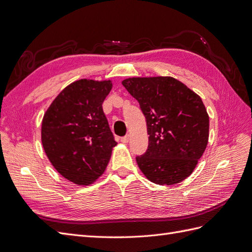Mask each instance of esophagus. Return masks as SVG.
<instances>
[{
    "label": "esophagus",
    "instance_id": "1",
    "mask_svg": "<svg viewBox=\"0 0 252 252\" xmlns=\"http://www.w3.org/2000/svg\"><path fill=\"white\" fill-rule=\"evenodd\" d=\"M128 141H129V135L128 134L125 135V136H122V138H121V142L122 143L126 144V143H128Z\"/></svg>",
    "mask_w": 252,
    "mask_h": 252
}]
</instances>
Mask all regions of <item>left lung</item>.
<instances>
[{"mask_svg":"<svg viewBox=\"0 0 252 252\" xmlns=\"http://www.w3.org/2000/svg\"><path fill=\"white\" fill-rule=\"evenodd\" d=\"M146 119L148 148L136 163L149 181L173 185L191 174L206 149L209 117L201 97L170 77L123 82Z\"/></svg>","mask_w":252,"mask_h":252,"instance_id":"obj_1","label":"left lung"}]
</instances>
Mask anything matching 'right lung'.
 Returning a JSON list of instances; mask_svg holds the SVG:
<instances>
[{
    "label": "right lung",
    "mask_w": 252,
    "mask_h": 252,
    "mask_svg": "<svg viewBox=\"0 0 252 252\" xmlns=\"http://www.w3.org/2000/svg\"><path fill=\"white\" fill-rule=\"evenodd\" d=\"M110 81L83 79L67 86L45 113L42 144L58 172L78 185H88L106 169L118 144L102 104Z\"/></svg>",
    "instance_id": "right-lung-1"
}]
</instances>
